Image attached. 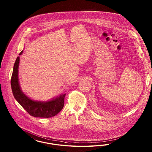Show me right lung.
Masks as SVG:
<instances>
[{
	"instance_id": "1",
	"label": "right lung",
	"mask_w": 152,
	"mask_h": 152,
	"mask_svg": "<svg viewBox=\"0 0 152 152\" xmlns=\"http://www.w3.org/2000/svg\"><path fill=\"white\" fill-rule=\"evenodd\" d=\"M23 51L19 55H21ZM19 56L14 63L13 71L11 77V87L13 95L19 104L27 111L29 114L36 118H48L57 115L64 106L66 94L60 95L50 101H37L33 100L22 92L18 79Z\"/></svg>"
}]
</instances>
